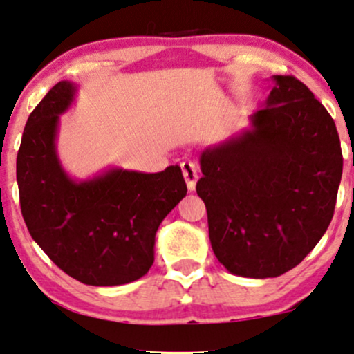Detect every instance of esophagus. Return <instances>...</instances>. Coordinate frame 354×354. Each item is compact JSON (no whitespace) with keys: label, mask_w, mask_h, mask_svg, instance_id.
Segmentation results:
<instances>
[{"label":"esophagus","mask_w":354,"mask_h":354,"mask_svg":"<svg viewBox=\"0 0 354 354\" xmlns=\"http://www.w3.org/2000/svg\"><path fill=\"white\" fill-rule=\"evenodd\" d=\"M181 171H183V176H185L188 189L194 191L196 181H198V168H196V165L191 163V161H185V163L181 165Z\"/></svg>","instance_id":"obj_1"}]
</instances>
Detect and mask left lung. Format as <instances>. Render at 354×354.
Segmentation results:
<instances>
[{"mask_svg":"<svg viewBox=\"0 0 354 354\" xmlns=\"http://www.w3.org/2000/svg\"><path fill=\"white\" fill-rule=\"evenodd\" d=\"M250 127L201 151L196 191L218 261L247 279L279 277L333 218L343 155L336 125L304 82L272 75Z\"/></svg>","mask_w":354,"mask_h":354,"instance_id":"obj_1","label":"left lung"}]
</instances>
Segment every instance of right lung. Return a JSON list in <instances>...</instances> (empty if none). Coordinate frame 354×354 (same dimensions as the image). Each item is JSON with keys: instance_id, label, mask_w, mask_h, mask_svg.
<instances>
[{"instance_id": "add662e5", "label": "right lung", "mask_w": 354, "mask_h": 354, "mask_svg": "<svg viewBox=\"0 0 354 354\" xmlns=\"http://www.w3.org/2000/svg\"><path fill=\"white\" fill-rule=\"evenodd\" d=\"M75 93L77 85L61 80L29 115L16 160L21 212L36 244L72 279L93 287L135 282L153 266L156 231L186 196L185 178L178 165L72 178L55 140Z\"/></svg>"}]
</instances>
